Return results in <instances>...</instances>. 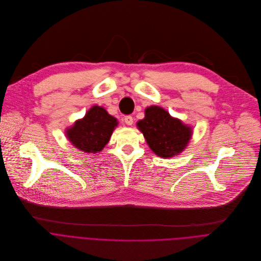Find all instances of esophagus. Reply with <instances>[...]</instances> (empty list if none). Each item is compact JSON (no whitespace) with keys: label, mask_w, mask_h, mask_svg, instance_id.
Returning a JSON list of instances; mask_svg holds the SVG:
<instances>
[{"label":"esophagus","mask_w":261,"mask_h":261,"mask_svg":"<svg viewBox=\"0 0 261 261\" xmlns=\"http://www.w3.org/2000/svg\"><path fill=\"white\" fill-rule=\"evenodd\" d=\"M124 122H125L127 125H132L133 122H134V118H133L132 116L127 115V116L124 117Z\"/></svg>","instance_id":"esophagus-1"}]
</instances>
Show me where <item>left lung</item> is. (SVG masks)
<instances>
[{
	"label": "left lung",
	"instance_id": "left-lung-1",
	"mask_svg": "<svg viewBox=\"0 0 261 261\" xmlns=\"http://www.w3.org/2000/svg\"><path fill=\"white\" fill-rule=\"evenodd\" d=\"M138 128L150 149L161 158H172L181 153L188 145L192 135L190 126L172 117L168 111L150 106L145 109V118L139 120Z\"/></svg>",
	"mask_w": 261,
	"mask_h": 261
}]
</instances>
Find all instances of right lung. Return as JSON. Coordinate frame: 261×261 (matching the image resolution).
<instances>
[{
    "mask_svg": "<svg viewBox=\"0 0 261 261\" xmlns=\"http://www.w3.org/2000/svg\"><path fill=\"white\" fill-rule=\"evenodd\" d=\"M117 119L99 106L90 108L82 119L66 130L69 141L86 153H97L107 145L117 126Z\"/></svg>",
    "mask_w": 261,
    "mask_h": 261,
    "instance_id": "obj_1",
    "label": "right lung"
}]
</instances>
